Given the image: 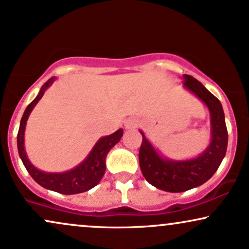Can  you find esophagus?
<instances>
[{
    "label": "esophagus",
    "instance_id": "esophagus-1",
    "mask_svg": "<svg viewBox=\"0 0 249 249\" xmlns=\"http://www.w3.org/2000/svg\"><path fill=\"white\" fill-rule=\"evenodd\" d=\"M139 122L134 119H128L124 121V128L125 129H135L137 127Z\"/></svg>",
    "mask_w": 249,
    "mask_h": 249
}]
</instances>
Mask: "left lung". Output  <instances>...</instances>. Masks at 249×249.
Here are the masks:
<instances>
[{
    "label": "left lung",
    "mask_w": 249,
    "mask_h": 249,
    "mask_svg": "<svg viewBox=\"0 0 249 249\" xmlns=\"http://www.w3.org/2000/svg\"><path fill=\"white\" fill-rule=\"evenodd\" d=\"M183 88L197 97L210 113V143L197 157L171 159L162 156L140 129L143 141L140 149V167L150 185L170 193L186 192L207 182L218 170L228 149V129L223 106L197 79L183 75Z\"/></svg>",
    "instance_id": "obj_1"
}]
</instances>
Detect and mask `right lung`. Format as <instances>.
<instances>
[{
  "label": "right lung",
  "instance_id": "right-lung-1",
  "mask_svg": "<svg viewBox=\"0 0 249 249\" xmlns=\"http://www.w3.org/2000/svg\"><path fill=\"white\" fill-rule=\"evenodd\" d=\"M56 77H52L42 85L40 89L38 96L33 99L26 107L25 112L21 116L19 130L17 135V148L19 157L23 161L24 166L30 173V176L33 178L36 182H38L40 186L46 189L53 190V192L60 193L64 195H72L84 193L97 186L104 177L106 171V157L108 155L109 150L120 142L124 129L120 128L115 133L108 135V136H103L97 141L89 155L85 157L84 160L79 162L77 166H75L71 170L66 172H45L36 168L32 162L30 161L25 151V144H24V135H25V128L27 119L35 108L38 101L41 99L44 93L48 88L55 82Z\"/></svg>",
  "mask_w": 249,
  "mask_h": 249
}]
</instances>
